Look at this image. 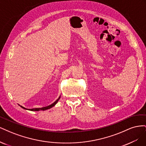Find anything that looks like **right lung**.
Segmentation results:
<instances>
[{
  "mask_svg": "<svg viewBox=\"0 0 146 146\" xmlns=\"http://www.w3.org/2000/svg\"><path fill=\"white\" fill-rule=\"evenodd\" d=\"M60 96L59 97L58 99H57V100L55 102H54L52 104H51V105H48V106H47V107H45L36 108H32V109H27V108H24V107H22V106H21V107H22V108L25 109V110H30V111H42H42H44V110H48V109H50V108H51L52 107H54V106H55V105L56 104V103L58 102V101L60 100Z\"/></svg>",
  "mask_w": 146,
  "mask_h": 146,
  "instance_id": "add662e5",
  "label": "right lung"
}]
</instances>
